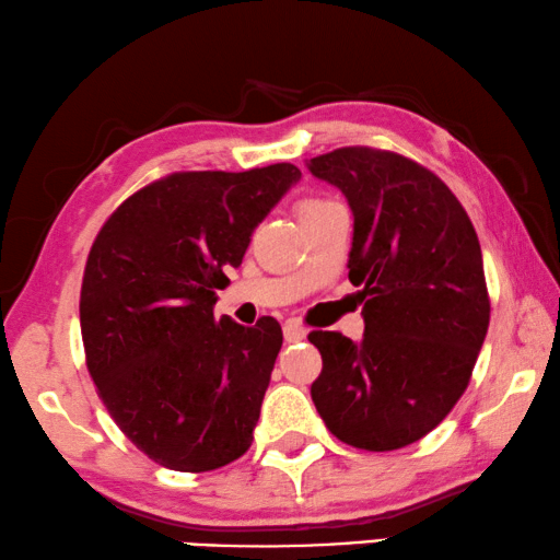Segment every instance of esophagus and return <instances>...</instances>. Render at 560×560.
I'll return each instance as SVG.
<instances>
[{
	"label": "esophagus",
	"instance_id": "1",
	"mask_svg": "<svg viewBox=\"0 0 560 560\" xmlns=\"http://www.w3.org/2000/svg\"><path fill=\"white\" fill-rule=\"evenodd\" d=\"M282 335H285V341H302L307 337V329L300 325V322H295V319H290V322H285V327H282Z\"/></svg>",
	"mask_w": 560,
	"mask_h": 560
}]
</instances>
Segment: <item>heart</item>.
<instances>
[{
	"label": "heart",
	"instance_id": "heart-1",
	"mask_svg": "<svg viewBox=\"0 0 560 560\" xmlns=\"http://www.w3.org/2000/svg\"><path fill=\"white\" fill-rule=\"evenodd\" d=\"M327 203H331V201H325V199H305V201H300L298 203V215H305V213L317 211V209H322V206H327Z\"/></svg>",
	"mask_w": 560,
	"mask_h": 560
}]
</instances>
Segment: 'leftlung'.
<instances>
[{
    "mask_svg": "<svg viewBox=\"0 0 560 560\" xmlns=\"http://www.w3.org/2000/svg\"><path fill=\"white\" fill-rule=\"evenodd\" d=\"M354 213L349 280L364 339L310 331L322 354L312 400L331 435L386 453L455 408L489 327L482 248L443 179L404 154L341 147L307 162Z\"/></svg>",
    "mask_w": 560,
    "mask_h": 560,
    "instance_id": "1",
    "label": "left lung"
}]
</instances>
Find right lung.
<instances>
[{
    "label": "right lung",
    "mask_w": 560,
    "mask_h": 560,
    "mask_svg": "<svg viewBox=\"0 0 560 560\" xmlns=\"http://www.w3.org/2000/svg\"><path fill=\"white\" fill-rule=\"evenodd\" d=\"M300 176L288 162L174 172L117 206L88 253L85 364L117 428L156 465L209 472L253 443L282 329L272 317L215 322V290Z\"/></svg>",
    "instance_id": "obj_1"
}]
</instances>
